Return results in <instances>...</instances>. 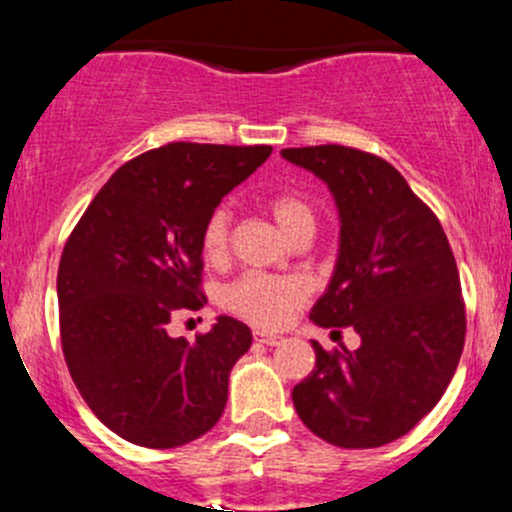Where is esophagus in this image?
I'll list each match as a JSON object with an SVG mask.
<instances>
[{
	"instance_id": "obj_1",
	"label": "esophagus",
	"mask_w": 512,
	"mask_h": 512,
	"mask_svg": "<svg viewBox=\"0 0 512 512\" xmlns=\"http://www.w3.org/2000/svg\"><path fill=\"white\" fill-rule=\"evenodd\" d=\"M255 342L265 344V347H277V344L282 342V337H277V334H267V332H255Z\"/></svg>"
}]
</instances>
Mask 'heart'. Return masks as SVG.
<instances>
[{"instance_id": "obj_1", "label": "heart", "mask_w": 512, "mask_h": 512, "mask_svg": "<svg viewBox=\"0 0 512 512\" xmlns=\"http://www.w3.org/2000/svg\"><path fill=\"white\" fill-rule=\"evenodd\" d=\"M272 218L280 223L289 237L314 227V210L304 198L294 193H277L267 200ZM230 242V213L227 208H215L205 220L200 232V247L210 262L223 260ZM307 299V285L299 277L265 275V272H245L225 289V304L237 317L247 319L255 327H282Z\"/></svg>"}]
</instances>
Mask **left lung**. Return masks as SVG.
<instances>
[{"label":"left lung","mask_w":512,"mask_h":512,"mask_svg":"<svg viewBox=\"0 0 512 512\" xmlns=\"http://www.w3.org/2000/svg\"><path fill=\"white\" fill-rule=\"evenodd\" d=\"M282 156L329 185L342 218L337 270L309 319L361 337L354 352L312 342L317 364L292 389L294 409L332 446H386L456 374L466 342L456 257L433 210L384 158L334 143Z\"/></svg>","instance_id":"left-lung-1"}]
</instances>
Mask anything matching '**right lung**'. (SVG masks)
Here are the masks:
<instances>
[{
    "label": "right lung",
    "instance_id": "obj_1",
    "mask_svg": "<svg viewBox=\"0 0 512 512\" xmlns=\"http://www.w3.org/2000/svg\"><path fill=\"white\" fill-rule=\"evenodd\" d=\"M270 153L185 141L141 153L108 178L66 240L56 277L66 366L101 423L136 446H183L223 416L250 327L220 317L188 342L168 324L208 302L200 232Z\"/></svg>",
    "mask_w": 512,
    "mask_h": 512
}]
</instances>
